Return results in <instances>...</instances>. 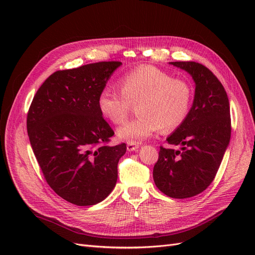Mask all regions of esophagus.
I'll return each mask as SVG.
<instances>
[{
  "label": "esophagus",
  "instance_id": "1",
  "mask_svg": "<svg viewBox=\"0 0 255 255\" xmlns=\"http://www.w3.org/2000/svg\"><path fill=\"white\" fill-rule=\"evenodd\" d=\"M138 148H139V143H137V142H128V145H127L128 151H129V152L136 151Z\"/></svg>",
  "mask_w": 255,
  "mask_h": 255
}]
</instances>
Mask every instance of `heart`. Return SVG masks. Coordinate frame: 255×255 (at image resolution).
Masks as SVG:
<instances>
[{
	"label": "heart",
	"instance_id": "1",
	"mask_svg": "<svg viewBox=\"0 0 255 255\" xmlns=\"http://www.w3.org/2000/svg\"><path fill=\"white\" fill-rule=\"evenodd\" d=\"M119 88L120 91L104 88L99 94L98 107L106 120L120 125L132 105L138 104L139 116L117 130L120 139L128 142L143 140L159 128L165 133L179 128L188 117L194 96L188 81L153 66H142L123 75Z\"/></svg>",
	"mask_w": 255,
	"mask_h": 255
}]
</instances>
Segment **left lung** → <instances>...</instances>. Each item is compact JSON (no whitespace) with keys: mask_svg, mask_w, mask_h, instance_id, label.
Listing matches in <instances>:
<instances>
[{"mask_svg":"<svg viewBox=\"0 0 255 255\" xmlns=\"http://www.w3.org/2000/svg\"><path fill=\"white\" fill-rule=\"evenodd\" d=\"M191 75L195 98L187 119L160 146L153 169L156 187L168 197L184 199L201 194L217 173L231 138L230 103L222 84L205 66L195 61L169 63Z\"/></svg>","mask_w":255,"mask_h":255,"instance_id":"1","label":"left lung"}]
</instances>
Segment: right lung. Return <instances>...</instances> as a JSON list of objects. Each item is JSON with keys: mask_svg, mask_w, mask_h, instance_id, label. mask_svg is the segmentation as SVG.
<instances>
[{"mask_svg": "<svg viewBox=\"0 0 255 255\" xmlns=\"http://www.w3.org/2000/svg\"><path fill=\"white\" fill-rule=\"evenodd\" d=\"M120 61H101L54 72L37 90L26 127L45 181L66 201L95 205L118 179L127 145H110L115 134L98 107V97Z\"/></svg>", "mask_w": 255, "mask_h": 255, "instance_id": "right-lung-1", "label": "right lung"}]
</instances>
